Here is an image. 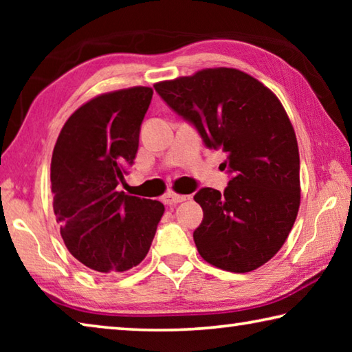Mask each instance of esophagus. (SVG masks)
I'll use <instances>...</instances> for the list:
<instances>
[{
  "instance_id": "1",
  "label": "esophagus",
  "mask_w": 352,
  "mask_h": 352,
  "mask_svg": "<svg viewBox=\"0 0 352 352\" xmlns=\"http://www.w3.org/2000/svg\"><path fill=\"white\" fill-rule=\"evenodd\" d=\"M189 195H180V194H175V192H168L164 195V204L166 205H177V204H182V201L188 200Z\"/></svg>"
}]
</instances>
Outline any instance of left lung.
I'll return each mask as SVG.
<instances>
[{
	"mask_svg": "<svg viewBox=\"0 0 352 352\" xmlns=\"http://www.w3.org/2000/svg\"><path fill=\"white\" fill-rule=\"evenodd\" d=\"M153 87L208 148L226 153L228 186L194 195L204 210L194 231L200 256L234 273L264 265L284 245L300 208V153L284 107L234 68L201 69Z\"/></svg>",
	"mask_w": 352,
	"mask_h": 352,
	"instance_id": "obj_1",
	"label": "left lung"
}]
</instances>
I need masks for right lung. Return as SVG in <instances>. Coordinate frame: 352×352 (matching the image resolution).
<instances>
[{"instance_id": "1", "label": "right lung", "mask_w": 352, "mask_h": 352, "mask_svg": "<svg viewBox=\"0 0 352 352\" xmlns=\"http://www.w3.org/2000/svg\"><path fill=\"white\" fill-rule=\"evenodd\" d=\"M152 88L91 99L65 122L51 160L54 214L65 245L88 269L116 273L146 258L164 206L118 190L133 164Z\"/></svg>"}]
</instances>
